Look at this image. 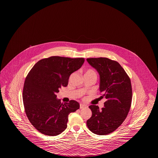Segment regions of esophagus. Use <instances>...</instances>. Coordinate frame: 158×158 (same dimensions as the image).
I'll list each match as a JSON object with an SVG mask.
<instances>
[{"mask_svg":"<svg viewBox=\"0 0 158 158\" xmlns=\"http://www.w3.org/2000/svg\"><path fill=\"white\" fill-rule=\"evenodd\" d=\"M87 106L85 105H84V104H83V103H80V109H83V108H85V107H86Z\"/></svg>","mask_w":158,"mask_h":158,"instance_id":"esophagus-1","label":"esophagus"}]
</instances>
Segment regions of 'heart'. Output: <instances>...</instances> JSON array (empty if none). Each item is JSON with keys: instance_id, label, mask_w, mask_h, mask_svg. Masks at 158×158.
Returning <instances> with one entry per match:
<instances>
[{"instance_id": "obj_1", "label": "heart", "mask_w": 158, "mask_h": 158, "mask_svg": "<svg viewBox=\"0 0 158 158\" xmlns=\"http://www.w3.org/2000/svg\"><path fill=\"white\" fill-rule=\"evenodd\" d=\"M85 74H93L96 75V73H95L93 70H92V69H88V70L85 72Z\"/></svg>"}]
</instances>
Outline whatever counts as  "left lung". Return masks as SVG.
I'll return each instance as SVG.
<instances>
[{
    "mask_svg": "<svg viewBox=\"0 0 158 158\" xmlns=\"http://www.w3.org/2000/svg\"><path fill=\"white\" fill-rule=\"evenodd\" d=\"M100 75V98H105L104 108L91 105V117L87 125L92 133L107 135L116 130L124 121L131 108V80L123 68L115 60L107 58L87 59Z\"/></svg>",
    "mask_w": 158,
    "mask_h": 158,
    "instance_id": "obj_1",
    "label": "left lung"
}]
</instances>
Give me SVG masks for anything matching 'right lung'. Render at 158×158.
Returning a JSON list of instances; mask_svg holds the SVG:
<instances>
[{"label": "right lung", "instance_id": "right-lung-1", "mask_svg": "<svg viewBox=\"0 0 158 158\" xmlns=\"http://www.w3.org/2000/svg\"><path fill=\"white\" fill-rule=\"evenodd\" d=\"M83 58L50 56L38 61L25 78L23 100L27 116L35 129L55 136L67 127L68 115L80 108L75 100L62 103L56 94L67 87L70 75L80 69Z\"/></svg>", "mask_w": 158, "mask_h": 158}]
</instances>
